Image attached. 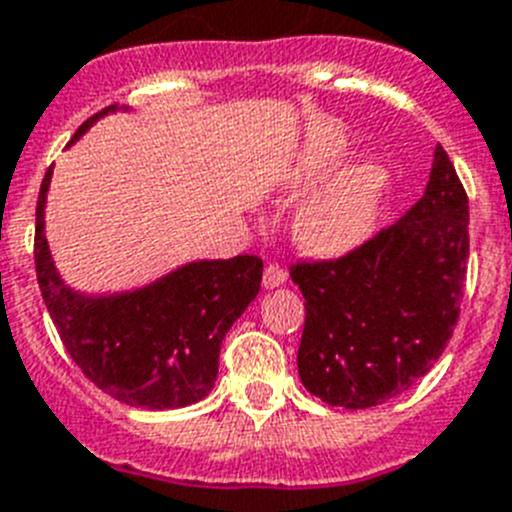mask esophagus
I'll return each instance as SVG.
<instances>
[{
    "label": "esophagus",
    "instance_id": "34e87169",
    "mask_svg": "<svg viewBox=\"0 0 512 512\" xmlns=\"http://www.w3.org/2000/svg\"><path fill=\"white\" fill-rule=\"evenodd\" d=\"M285 280H288V273H285L280 265L270 262V265L265 267V275H262V283H265V288H278V285H283Z\"/></svg>",
    "mask_w": 512,
    "mask_h": 512
}]
</instances>
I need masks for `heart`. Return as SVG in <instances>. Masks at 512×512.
<instances>
[{"instance_id":"heart-1","label":"heart","mask_w":512,"mask_h":512,"mask_svg":"<svg viewBox=\"0 0 512 512\" xmlns=\"http://www.w3.org/2000/svg\"><path fill=\"white\" fill-rule=\"evenodd\" d=\"M347 155V137L319 132L290 173V186L308 188L324 181ZM390 186V170L377 160L359 163L326 183L303 204L296 219L301 247L321 257L352 252L372 234L382 199Z\"/></svg>"}]
</instances>
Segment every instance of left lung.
<instances>
[{"instance_id":"obj_1","label":"left lung","mask_w":512,"mask_h":512,"mask_svg":"<svg viewBox=\"0 0 512 512\" xmlns=\"http://www.w3.org/2000/svg\"><path fill=\"white\" fill-rule=\"evenodd\" d=\"M469 204L444 147L411 211L349 255L298 262L306 298L298 375L329 405L372 408L421 380L459 319Z\"/></svg>"}]
</instances>
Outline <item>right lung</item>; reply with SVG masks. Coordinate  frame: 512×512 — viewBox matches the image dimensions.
<instances>
[{
	"mask_svg": "<svg viewBox=\"0 0 512 512\" xmlns=\"http://www.w3.org/2000/svg\"><path fill=\"white\" fill-rule=\"evenodd\" d=\"M86 119L71 145L101 117ZM127 112V107H122ZM53 168L35 211V270L50 319L68 354L96 388L147 411L183 408L206 398L219 372V349L234 321L260 293L262 260H193L163 278L122 293H81L66 285L45 239V204Z\"/></svg>",
	"mask_w": 512,
	"mask_h": 512,
	"instance_id": "right-lung-1",
	"label": "right lung"
}]
</instances>
